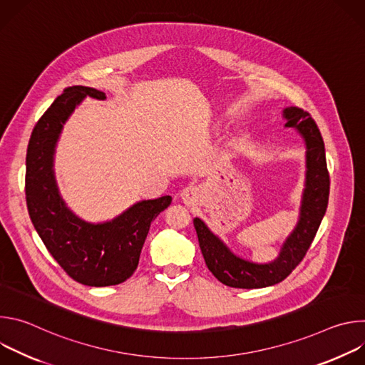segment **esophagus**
Masks as SVG:
<instances>
[{"instance_id":"1","label":"esophagus","mask_w":365,"mask_h":365,"mask_svg":"<svg viewBox=\"0 0 365 365\" xmlns=\"http://www.w3.org/2000/svg\"><path fill=\"white\" fill-rule=\"evenodd\" d=\"M180 196L186 205H193L199 197V190L195 186H187L182 190Z\"/></svg>"}]
</instances>
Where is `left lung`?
<instances>
[{
	"instance_id": "obj_1",
	"label": "left lung",
	"mask_w": 365,
	"mask_h": 365,
	"mask_svg": "<svg viewBox=\"0 0 365 365\" xmlns=\"http://www.w3.org/2000/svg\"><path fill=\"white\" fill-rule=\"evenodd\" d=\"M286 127L296 128L306 143V189L300 220L283 244L280 255L269 264H255L234 255L225 244L199 220H193L199 247L210 272L225 286L259 289L283 282L303 259L327 212L329 199V172L321 131L307 111L289 107L283 111Z\"/></svg>"
}]
</instances>
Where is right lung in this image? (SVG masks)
<instances>
[{"label": "right lung", "instance_id": "add662e5", "mask_svg": "<svg viewBox=\"0 0 365 365\" xmlns=\"http://www.w3.org/2000/svg\"><path fill=\"white\" fill-rule=\"evenodd\" d=\"M85 96L106 99L93 88H66L34 125L26 158V200L37 234L66 274L85 286L103 287L131 277L151 222L172 197L141 200L115 220L96 225L68 210L58 192L53 153L65 121Z\"/></svg>", "mask_w": 365, "mask_h": 365}]
</instances>
